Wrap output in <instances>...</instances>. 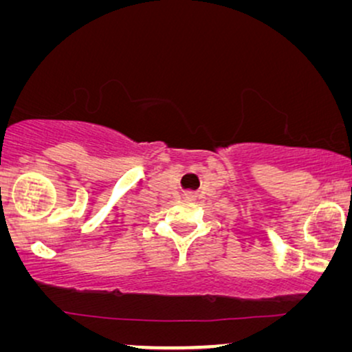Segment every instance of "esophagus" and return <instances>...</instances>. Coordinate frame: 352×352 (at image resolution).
Returning a JSON list of instances; mask_svg holds the SVG:
<instances>
[{
  "label": "esophagus",
  "instance_id": "34e87169",
  "mask_svg": "<svg viewBox=\"0 0 352 352\" xmlns=\"http://www.w3.org/2000/svg\"><path fill=\"white\" fill-rule=\"evenodd\" d=\"M184 196H186V197H190V196H192V192H186Z\"/></svg>",
  "mask_w": 352,
  "mask_h": 352
}]
</instances>
